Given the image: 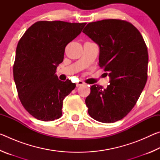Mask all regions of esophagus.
<instances>
[{
	"label": "esophagus",
	"mask_w": 160,
	"mask_h": 160,
	"mask_svg": "<svg viewBox=\"0 0 160 160\" xmlns=\"http://www.w3.org/2000/svg\"><path fill=\"white\" fill-rule=\"evenodd\" d=\"M84 84H85V82H84L83 81H82V80H79V81H78V82H77L76 85H77V87H79V86H80V85H84Z\"/></svg>",
	"instance_id": "34e87169"
}]
</instances>
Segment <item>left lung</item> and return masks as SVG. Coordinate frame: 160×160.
I'll use <instances>...</instances> for the list:
<instances>
[{
  "instance_id": "obj_1",
  "label": "left lung",
  "mask_w": 160,
  "mask_h": 160,
  "mask_svg": "<svg viewBox=\"0 0 160 160\" xmlns=\"http://www.w3.org/2000/svg\"><path fill=\"white\" fill-rule=\"evenodd\" d=\"M82 32L99 46V66L110 78L107 88L91 86L85 99L88 113L99 122H116L131 112L145 88L147 47L138 29L124 20L90 22Z\"/></svg>"
}]
</instances>
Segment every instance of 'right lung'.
<instances>
[{
    "label": "right lung",
    "instance_id": "right-lung-1",
    "mask_svg": "<svg viewBox=\"0 0 160 160\" xmlns=\"http://www.w3.org/2000/svg\"><path fill=\"white\" fill-rule=\"evenodd\" d=\"M86 23L39 21L28 29L16 48L13 76L25 109L38 120L53 121L62 116L65 97L75 88L61 81L56 68L65 48L82 32Z\"/></svg>",
    "mask_w": 160,
    "mask_h": 160
}]
</instances>
